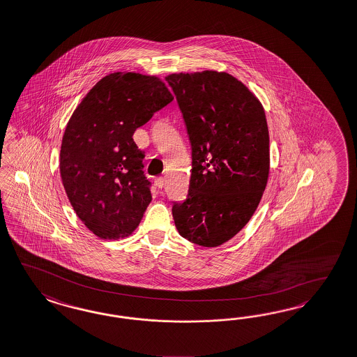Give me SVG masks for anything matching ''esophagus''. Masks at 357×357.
<instances>
[{"label":"esophagus","instance_id":"obj_1","mask_svg":"<svg viewBox=\"0 0 357 357\" xmlns=\"http://www.w3.org/2000/svg\"><path fill=\"white\" fill-rule=\"evenodd\" d=\"M154 183H155V185H157L158 188H163V185H165V178H163V176H158V178H155Z\"/></svg>","mask_w":357,"mask_h":357}]
</instances>
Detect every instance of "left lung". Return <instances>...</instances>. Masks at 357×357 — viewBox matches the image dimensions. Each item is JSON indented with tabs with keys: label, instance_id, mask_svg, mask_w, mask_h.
Listing matches in <instances>:
<instances>
[{
	"label": "left lung",
	"instance_id": "8db88e82",
	"mask_svg": "<svg viewBox=\"0 0 357 357\" xmlns=\"http://www.w3.org/2000/svg\"><path fill=\"white\" fill-rule=\"evenodd\" d=\"M166 80L183 114L192 157L187 197L172 204L175 227L197 245H222L250 220L266 187L265 111L227 73L172 74Z\"/></svg>",
	"mask_w": 357,
	"mask_h": 357
}]
</instances>
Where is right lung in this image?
Here are the masks:
<instances>
[{
    "mask_svg": "<svg viewBox=\"0 0 357 357\" xmlns=\"http://www.w3.org/2000/svg\"><path fill=\"white\" fill-rule=\"evenodd\" d=\"M172 100L155 76L114 73L86 93L67 123L63 185L77 218L100 238L129 236L148 208L151 183L133 135Z\"/></svg>",
    "mask_w": 357,
    "mask_h": 357,
    "instance_id": "1",
    "label": "right lung"
}]
</instances>
